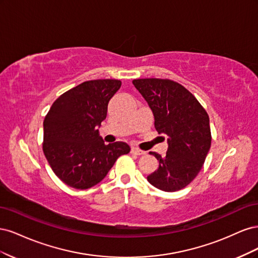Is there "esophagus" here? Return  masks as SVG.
I'll use <instances>...</instances> for the list:
<instances>
[{
	"label": "esophagus",
	"mask_w": 258,
	"mask_h": 258,
	"mask_svg": "<svg viewBox=\"0 0 258 258\" xmlns=\"http://www.w3.org/2000/svg\"><path fill=\"white\" fill-rule=\"evenodd\" d=\"M130 153H131V154H135V155H138V156L144 155V154H145V152H143V151H141V150H139V148H136V147H132Z\"/></svg>",
	"instance_id": "esophagus-1"
}]
</instances>
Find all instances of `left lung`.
Listing matches in <instances>:
<instances>
[{"mask_svg": "<svg viewBox=\"0 0 258 258\" xmlns=\"http://www.w3.org/2000/svg\"><path fill=\"white\" fill-rule=\"evenodd\" d=\"M132 83L153 111L155 129L168 137L165 156L150 153L159 165L147 181L163 191L182 189L198 175L209 153V115L196 97L174 81L139 79Z\"/></svg>", "mask_w": 258, "mask_h": 258, "instance_id": "1", "label": "left lung"}]
</instances>
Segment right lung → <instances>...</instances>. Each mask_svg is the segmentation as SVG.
Here are the masks:
<instances>
[{
  "mask_svg": "<svg viewBox=\"0 0 258 258\" xmlns=\"http://www.w3.org/2000/svg\"><path fill=\"white\" fill-rule=\"evenodd\" d=\"M118 80H92L66 91L44 119L43 152L53 173L76 189H87L105 177L117 158L128 154L124 142L105 144L98 127L120 88Z\"/></svg>",
  "mask_w": 258,
  "mask_h": 258,
  "instance_id": "obj_1",
  "label": "right lung"
}]
</instances>
